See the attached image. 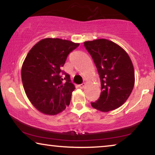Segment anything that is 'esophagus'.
Returning a JSON list of instances; mask_svg holds the SVG:
<instances>
[{"label": "esophagus", "mask_w": 155, "mask_h": 155, "mask_svg": "<svg viewBox=\"0 0 155 155\" xmlns=\"http://www.w3.org/2000/svg\"><path fill=\"white\" fill-rule=\"evenodd\" d=\"M84 87H85V83H82V84H80V85H79V87L81 88V89H83Z\"/></svg>", "instance_id": "1"}]
</instances>
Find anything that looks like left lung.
<instances>
[{"instance_id":"left-lung-1","label":"left lung","mask_w":155,"mask_h":155,"mask_svg":"<svg viewBox=\"0 0 155 155\" xmlns=\"http://www.w3.org/2000/svg\"><path fill=\"white\" fill-rule=\"evenodd\" d=\"M101 80V94L91 105L102 112L113 111L126 102L135 84V72L128 54L117 44L106 39L84 42Z\"/></svg>"}]
</instances>
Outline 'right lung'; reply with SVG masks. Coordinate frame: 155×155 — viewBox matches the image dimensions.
<instances>
[{"label":"right lung","instance_id":"right-lung-1","mask_svg":"<svg viewBox=\"0 0 155 155\" xmlns=\"http://www.w3.org/2000/svg\"><path fill=\"white\" fill-rule=\"evenodd\" d=\"M80 45L69 40L45 38L37 42L23 62L25 92L34 107L46 115H56L68 107L75 87L61 68L68 54Z\"/></svg>","mask_w":155,"mask_h":155}]
</instances>
